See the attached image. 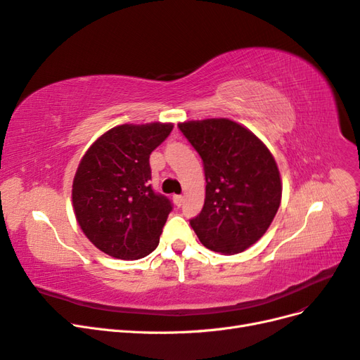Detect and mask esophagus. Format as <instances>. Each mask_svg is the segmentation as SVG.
<instances>
[{"label":"esophagus","mask_w":360,"mask_h":360,"mask_svg":"<svg viewBox=\"0 0 360 360\" xmlns=\"http://www.w3.org/2000/svg\"><path fill=\"white\" fill-rule=\"evenodd\" d=\"M172 201H174V204H176L177 207H181V205H183L184 198L181 197V195H174V197H172Z\"/></svg>","instance_id":"esophagus-1"}]
</instances>
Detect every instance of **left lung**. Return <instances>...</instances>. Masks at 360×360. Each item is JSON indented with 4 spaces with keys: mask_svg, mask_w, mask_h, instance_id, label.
Here are the masks:
<instances>
[{
    "mask_svg": "<svg viewBox=\"0 0 360 360\" xmlns=\"http://www.w3.org/2000/svg\"><path fill=\"white\" fill-rule=\"evenodd\" d=\"M202 159L205 200L191 219L200 242L234 255L258 242L279 209V169L263 141L228 118L179 124Z\"/></svg>",
    "mask_w": 360,
    "mask_h": 360,
    "instance_id": "1",
    "label": "left lung"
}]
</instances>
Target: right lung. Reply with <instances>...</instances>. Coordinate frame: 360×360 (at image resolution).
Here are the masks:
<instances>
[{
    "label": "right lung",
    "mask_w": 360,
    "mask_h": 360,
    "mask_svg": "<svg viewBox=\"0 0 360 360\" xmlns=\"http://www.w3.org/2000/svg\"><path fill=\"white\" fill-rule=\"evenodd\" d=\"M172 127L171 123L117 126L82 156L72 186L73 210L82 233L102 252L139 259L158 248L172 205L148 183V160Z\"/></svg>",
    "instance_id": "obj_1"
}]
</instances>
